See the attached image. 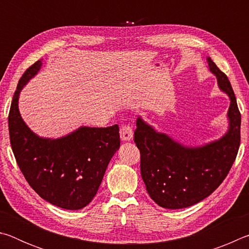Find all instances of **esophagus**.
I'll return each mask as SVG.
<instances>
[{
	"label": "esophagus",
	"mask_w": 249,
	"mask_h": 249,
	"mask_svg": "<svg viewBox=\"0 0 249 249\" xmlns=\"http://www.w3.org/2000/svg\"><path fill=\"white\" fill-rule=\"evenodd\" d=\"M120 134H121V140L125 141V142H129L133 138V129L129 125H123L120 129Z\"/></svg>",
	"instance_id": "obj_1"
}]
</instances>
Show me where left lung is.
<instances>
[{"mask_svg":"<svg viewBox=\"0 0 249 249\" xmlns=\"http://www.w3.org/2000/svg\"><path fill=\"white\" fill-rule=\"evenodd\" d=\"M210 71L231 100L229 130L220 140L187 147L158 133L138 117L134 142L141 151V174L151 199L165 209H183L209 196L226 178L241 144V113L231 82L210 57Z\"/></svg>","mask_w":249,"mask_h":249,"instance_id":"8db88e82","label":"left lung"}]
</instances>
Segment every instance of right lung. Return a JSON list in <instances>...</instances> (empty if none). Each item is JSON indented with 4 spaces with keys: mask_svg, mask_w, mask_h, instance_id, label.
Here are the masks:
<instances>
[{
    "mask_svg": "<svg viewBox=\"0 0 249 249\" xmlns=\"http://www.w3.org/2000/svg\"><path fill=\"white\" fill-rule=\"evenodd\" d=\"M36 61L19 79L8 114V132L16 162L29 185L49 203L80 210L93 199L109 160L119 150V125L81 127L64 137H39L18 111L19 92L41 68Z\"/></svg>",
    "mask_w": 249,
    "mask_h": 249,
    "instance_id": "add662e5",
    "label": "right lung"
}]
</instances>
